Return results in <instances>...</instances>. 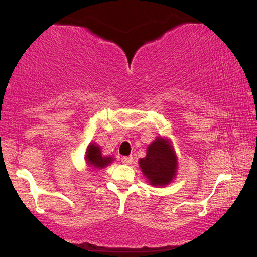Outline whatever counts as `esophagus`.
<instances>
[{
	"instance_id": "esophagus-1",
	"label": "esophagus",
	"mask_w": 257,
	"mask_h": 257,
	"mask_svg": "<svg viewBox=\"0 0 257 257\" xmlns=\"http://www.w3.org/2000/svg\"><path fill=\"white\" fill-rule=\"evenodd\" d=\"M121 161H122L123 164H132L133 163V156H123V158L121 159Z\"/></svg>"
}]
</instances>
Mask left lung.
<instances>
[{
    "mask_svg": "<svg viewBox=\"0 0 257 257\" xmlns=\"http://www.w3.org/2000/svg\"><path fill=\"white\" fill-rule=\"evenodd\" d=\"M143 175L154 187L168 186L176 178L178 158L171 139L158 136L147 147L145 158L139 159Z\"/></svg>",
    "mask_w": 257,
    "mask_h": 257,
    "instance_id": "left-lung-1",
    "label": "left lung"
}]
</instances>
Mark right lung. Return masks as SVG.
Instances as JSON below:
<instances>
[{
  "instance_id": "add662e5",
  "label": "right lung",
  "mask_w": 257,
  "mask_h": 257,
  "mask_svg": "<svg viewBox=\"0 0 257 257\" xmlns=\"http://www.w3.org/2000/svg\"><path fill=\"white\" fill-rule=\"evenodd\" d=\"M85 160L88 169H98V170L99 169L106 168L107 165H110L114 161L113 156L103 155L101 147L96 143H90L87 146Z\"/></svg>"
}]
</instances>
